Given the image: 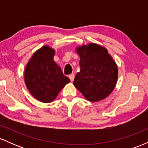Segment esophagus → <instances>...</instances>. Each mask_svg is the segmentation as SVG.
<instances>
[{
    "instance_id": "esophagus-1",
    "label": "esophagus",
    "mask_w": 148,
    "mask_h": 148,
    "mask_svg": "<svg viewBox=\"0 0 148 148\" xmlns=\"http://www.w3.org/2000/svg\"><path fill=\"white\" fill-rule=\"evenodd\" d=\"M69 78L70 79L71 81H73L74 79V74H71L69 75Z\"/></svg>"
}]
</instances>
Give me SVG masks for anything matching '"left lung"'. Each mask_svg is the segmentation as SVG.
Here are the masks:
<instances>
[{
  "mask_svg": "<svg viewBox=\"0 0 148 148\" xmlns=\"http://www.w3.org/2000/svg\"><path fill=\"white\" fill-rule=\"evenodd\" d=\"M80 57L81 70L73 84L86 99L99 101L113 92L118 77V66L105 47L97 44L76 48Z\"/></svg>",
  "mask_w": 148,
  "mask_h": 148,
  "instance_id": "8db88e82",
  "label": "left lung"
}]
</instances>
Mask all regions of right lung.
<instances>
[{
    "instance_id": "right-lung-1",
    "label": "right lung",
    "mask_w": 148,
    "mask_h": 148,
    "mask_svg": "<svg viewBox=\"0 0 148 148\" xmlns=\"http://www.w3.org/2000/svg\"><path fill=\"white\" fill-rule=\"evenodd\" d=\"M55 50L45 45L39 49L26 64L24 81L30 94L38 101L51 102L70 80L53 60Z\"/></svg>"
}]
</instances>
